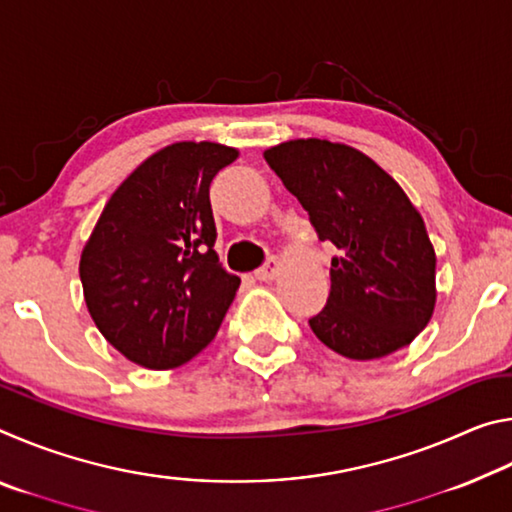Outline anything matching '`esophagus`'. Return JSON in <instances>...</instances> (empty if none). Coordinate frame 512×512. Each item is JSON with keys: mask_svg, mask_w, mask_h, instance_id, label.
I'll list each match as a JSON object with an SVG mask.
<instances>
[{"mask_svg": "<svg viewBox=\"0 0 512 512\" xmlns=\"http://www.w3.org/2000/svg\"><path fill=\"white\" fill-rule=\"evenodd\" d=\"M277 271H280V262H277L275 257H271L262 268H257L255 277H257V280H262V282H268V280H273Z\"/></svg>", "mask_w": 512, "mask_h": 512, "instance_id": "34e87169", "label": "esophagus"}]
</instances>
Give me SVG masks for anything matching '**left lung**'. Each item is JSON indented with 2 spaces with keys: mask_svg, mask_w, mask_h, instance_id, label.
Masks as SVG:
<instances>
[{
  "mask_svg": "<svg viewBox=\"0 0 512 512\" xmlns=\"http://www.w3.org/2000/svg\"><path fill=\"white\" fill-rule=\"evenodd\" d=\"M284 187L332 241V291L309 325L348 359L386 357L409 345L436 305V253L420 212L368 155L327 140H291L264 151Z\"/></svg>",
  "mask_w": 512,
  "mask_h": 512,
  "instance_id": "8db88e82",
  "label": "left lung"
}]
</instances>
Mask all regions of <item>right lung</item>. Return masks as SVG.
Masks as SVG:
<instances>
[{"instance_id": "add662e5", "label": "right lung", "mask_w": 512, "mask_h": 512, "mask_svg": "<svg viewBox=\"0 0 512 512\" xmlns=\"http://www.w3.org/2000/svg\"><path fill=\"white\" fill-rule=\"evenodd\" d=\"M237 149L178 142L144 160L103 207L81 255L83 296L126 359L169 370L210 343L241 280L214 253L210 183Z\"/></svg>"}]
</instances>
